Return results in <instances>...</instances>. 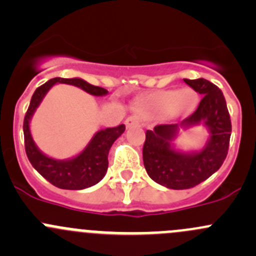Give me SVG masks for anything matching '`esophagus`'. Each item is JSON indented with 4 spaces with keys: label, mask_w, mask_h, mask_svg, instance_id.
<instances>
[{
    "label": "esophagus",
    "mask_w": 256,
    "mask_h": 256,
    "mask_svg": "<svg viewBox=\"0 0 256 256\" xmlns=\"http://www.w3.org/2000/svg\"><path fill=\"white\" fill-rule=\"evenodd\" d=\"M140 122H141L140 118L136 115H132V116H128V118H126L125 125H126V128H134V126H138L140 125Z\"/></svg>",
    "instance_id": "1"
}]
</instances>
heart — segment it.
<instances>
[{"instance_id":"obj_1","label":"heart","mask_w":256,"mask_h":256,"mask_svg":"<svg viewBox=\"0 0 256 256\" xmlns=\"http://www.w3.org/2000/svg\"><path fill=\"white\" fill-rule=\"evenodd\" d=\"M198 96L194 90H161L150 95L144 108L154 114L167 112L172 118H180L196 109Z\"/></svg>"}]
</instances>
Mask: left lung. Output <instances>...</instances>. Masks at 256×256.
<instances>
[{
	"label": "left lung",
	"instance_id": "obj_1",
	"mask_svg": "<svg viewBox=\"0 0 256 256\" xmlns=\"http://www.w3.org/2000/svg\"><path fill=\"white\" fill-rule=\"evenodd\" d=\"M183 80L203 95L197 110L180 122L147 130L142 150L147 174L171 190H188L216 174L228 154L232 135L230 116L222 90L203 78ZM198 124L204 126L210 132L204 148L187 152L176 149L173 141L180 128Z\"/></svg>",
	"mask_w": 256,
	"mask_h": 256
}]
</instances>
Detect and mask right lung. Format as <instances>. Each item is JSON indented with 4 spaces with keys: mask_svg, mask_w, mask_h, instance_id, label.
Segmentation results:
<instances>
[{
    "mask_svg": "<svg viewBox=\"0 0 256 256\" xmlns=\"http://www.w3.org/2000/svg\"><path fill=\"white\" fill-rule=\"evenodd\" d=\"M58 82L78 86L94 96H104L108 94V90L104 88L95 86L80 78H53L37 88L30 99V108L23 121L26 154L36 171L42 174L53 186L62 190H85L99 183L106 174L108 166H109L108 156H109L110 147L115 142L116 138L122 135L125 131V125L122 124L116 128L99 130L92 136L85 148L72 158L56 160L44 154L33 141L30 130V122L33 114L40 106L49 89Z\"/></svg>",
    "mask_w": 256,
    "mask_h": 256,
    "instance_id": "obj_1",
    "label": "right lung"
}]
</instances>
